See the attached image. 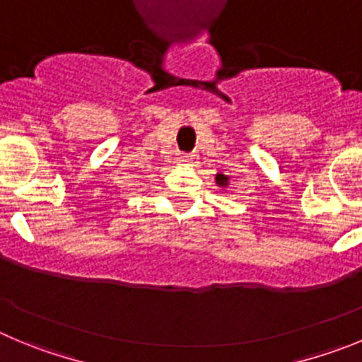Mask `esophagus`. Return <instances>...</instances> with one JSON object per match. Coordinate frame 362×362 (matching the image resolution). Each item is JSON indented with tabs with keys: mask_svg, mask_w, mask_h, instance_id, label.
<instances>
[{
	"mask_svg": "<svg viewBox=\"0 0 362 362\" xmlns=\"http://www.w3.org/2000/svg\"><path fill=\"white\" fill-rule=\"evenodd\" d=\"M180 164L182 165H197L198 164V157H197V155H182Z\"/></svg>",
	"mask_w": 362,
	"mask_h": 362,
	"instance_id": "34e87169",
	"label": "esophagus"
}]
</instances>
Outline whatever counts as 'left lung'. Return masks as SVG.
<instances>
[{"mask_svg": "<svg viewBox=\"0 0 362 362\" xmlns=\"http://www.w3.org/2000/svg\"><path fill=\"white\" fill-rule=\"evenodd\" d=\"M214 180H216V185H218V187H221V189H227L228 185H230V182H228V180H230V178H228L227 175H223V173L216 175Z\"/></svg>", "mask_w": 362, "mask_h": 362, "instance_id": "8db88e82", "label": "left lung"}]
</instances>
